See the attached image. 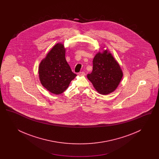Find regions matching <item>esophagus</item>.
Masks as SVG:
<instances>
[{
  "label": "esophagus",
  "instance_id": "34e87169",
  "mask_svg": "<svg viewBox=\"0 0 159 159\" xmlns=\"http://www.w3.org/2000/svg\"><path fill=\"white\" fill-rule=\"evenodd\" d=\"M79 75L80 76H84V75H85V73H84V72H83V71L80 72V73H79Z\"/></svg>",
  "mask_w": 159,
  "mask_h": 159
}]
</instances>
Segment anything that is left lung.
<instances>
[{"label": "left lung", "instance_id": "left-lung-1", "mask_svg": "<svg viewBox=\"0 0 159 159\" xmlns=\"http://www.w3.org/2000/svg\"><path fill=\"white\" fill-rule=\"evenodd\" d=\"M122 77L120 66L107 50L95 55L92 71L87 76L94 88L102 95H107L115 91Z\"/></svg>", "mask_w": 159, "mask_h": 159}]
</instances>
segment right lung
I'll use <instances>...</instances> for the list:
<instances>
[{"instance_id":"right-lung-1","label":"right lung","mask_w":159,"mask_h":159,"mask_svg":"<svg viewBox=\"0 0 159 159\" xmlns=\"http://www.w3.org/2000/svg\"><path fill=\"white\" fill-rule=\"evenodd\" d=\"M64 45L57 43L40 62L39 75L42 84L48 91L59 95L67 89L77 75L73 73L66 60Z\"/></svg>"}]
</instances>
